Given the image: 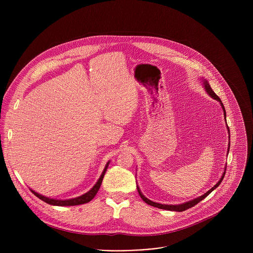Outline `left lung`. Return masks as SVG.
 <instances>
[{"instance_id": "left-lung-1", "label": "left lung", "mask_w": 253, "mask_h": 253, "mask_svg": "<svg viewBox=\"0 0 253 253\" xmlns=\"http://www.w3.org/2000/svg\"><path fill=\"white\" fill-rule=\"evenodd\" d=\"M204 87H205V90H206V92L213 98V99H216L217 101H219L220 102V104H221V106H222V109H223V111H224V116H225V121H226V113H225V109H224V106H223V104L221 103V100H220V98L216 95L214 92H213V90L211 89V87H210V85L208 84V82L206 81V80H204ZM228 127V126H227ZM228 131H229V129H228ZM230 138V137H229ZM229 145H230V142H229ZM228 151H229V148H228ZM225 171H226V167H225ZM225 171H224V173L222 174V177H221V179L219 180L218 181V183L217 184H215L210 190H208L205 194H203L202 196H200V197H198V198H195V199H193V200H191V201H188V202H185V203H182V204H179V205H166V204H160V203H156V202H153V201H151V200H149V199H147L145 196H144L142 193H141V191H140V189H139V187H137V189H138V192H139V195H140V197L143 199V201H145L147 204H149V205H151V206H154V207H157V208H160V209H165V210H170V211H184V210H186V209H188V208H191V207H193L194 205H196L197 203H199L200 201H202L206 196H208L215 188H217L218 186H219V184L221 183V181L223 180V178H224V175H225Z\"/></svg>"}]
</instances>
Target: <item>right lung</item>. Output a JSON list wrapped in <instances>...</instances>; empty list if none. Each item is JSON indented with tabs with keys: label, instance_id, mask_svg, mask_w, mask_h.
<instances>
[{
	"label": "right lung",
	"instance_id": "obj_1",
	"mask_svg": "<svg viewBox=\"0 0 253 253\" xmlns=\"http://www.w3.org/2000/svg\"><path fill=\"white\" fill-rule=\"evenodd\" d=\"M108 165H109V162H108V163L106 164L104 171L102 172V174H101L99 180L97 181V183L94 185V187H93L91 190H89L87 193H85V194H83V195H81V196H79V197H77V198L68 199V200H57V199H52V198L43 196V195H41V194H39V193H37V192H35V191H33V190H31V191L34 193V195H36L38 198H40L41 200H43L44 202H46V203H48V204H51V205H56V206H74V205H79V204L88 203V202L91 201V200L95 197V195L97 194V192H98V190H99V188H100V186H101L102 180H103V178H104V175H105V172H106V170H107Z\"/></svg>",
	"mask_w": 253,
	"mask_h": 253
}]
</instances>
